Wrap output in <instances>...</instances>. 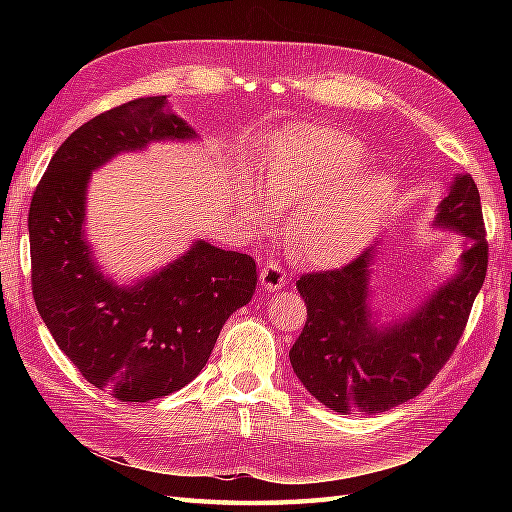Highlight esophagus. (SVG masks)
I'll use <instances>...</instances> for the list:
<instances>
[{"label":"esophagus","mask_w":512,"mask_h":512,"mask_svg":"<svg viewBox=\"0 0 512 512\" xmlns=\"http://www.w3.org/2000/svg\"><path fill=\"white\" fill-rule=\"evenodd\" d=\"M259 281H262V286L266 290H279L284 288L286 284V270L284 266H281L279 262H275V259H268V262L262 266V270H259Z\"/></svg>","instance_id":"esophagus-1"}]
</instances>
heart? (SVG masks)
<instances>
[{"label":"heart","mask_w":512,"mask_h":512,"mask_svg":"<svg viewBox=\"0 0 512 512\" xmlns=\"http://www.w3.org/2000/svg\"><path fill=\"white\" fill-rule=\"evenodd\" d=\"M367 149L356 138L328 127H299L264 165L268 198L290 206L286 237L303 259L336 266L352 259L383 220L396 193L387 171L354 173L365 165ZM248 215L268 224V206L250 195Z\"/></svg>","instance_id":"b5f03b06"}]
</instances>
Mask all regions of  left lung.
I'll return each mask as SVG.
<instances>
[{
  "mask_svg": "<svg viewBox=\"0 0 512 512\" xmlns=\"http://www.w3.org/2000/svg\"><path fill=\"white\" fill-rule=\"evenodd\" d=\"M436 224L466 237L460 273L389 330L369 323L374 250H363L341 268L299 277L308 319L292 345L290 363L303 387L328 409L380 413L402 405L436 378L458 347L488 268L480 191L471 176L455 178Z\"/></svg>",
  "mask_w": 512,
  "mask_h": 512,
  "instance_id": "obj_1",
  "label": "left lung"
}]
</instances>
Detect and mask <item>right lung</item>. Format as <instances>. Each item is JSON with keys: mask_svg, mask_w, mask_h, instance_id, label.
Masks as SVG:
<instances>
[{"mask_svg": "<svg viewBox=\"0 0 512 512\" xmlns=\"http://www.w3.org/2000/svg\"><path fill=\"white\" fill-rule=\"evenodd\" d=\"M167 96L112 107L54 151L28 211L32 297L63 354L94 387L147 402L189 385L209 361L222 325L257 284L255 259L195 242L178 262L132 288L96 270L83 239L90 171L149 140L195 138L167 112Z\"/></svg>", "mask_w": 512, "mask_h": 512, "instance_id": "add662e5", "label": "right lung"}]
</instances>
